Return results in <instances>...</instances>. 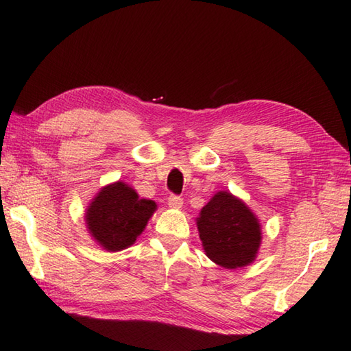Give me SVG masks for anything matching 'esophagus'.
Instances as JSON below:
<instances>
[{
    "instance_id": "34e87169",
    "label": "esophagus",
    "mask_w": 351,
    "mask_h": 351,
    "mask_svg": "<svg viewBox=\"0 0 351 351\" xmlns=\"http://www.w3.org/2000/svg\"><path fill=\"white\" fill-rule=\"evenodd\" d=\"M167 205L170 208H181L184 205V200L181 196H176V195H170L167 199Z\"/></svg>"
}]
</instances>
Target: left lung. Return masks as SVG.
Masks as SVG:
<instances>
[{
    "label": "left lung",
    "mask_w": 351,
    "mask_h": 351,
    "mask_svg": "<svg viewBox=\"0 0 351 351\" xmlns=\"http://www.w3.org/2000/svg\"><path fill=\"white\" fill-rule=\"evenodd\" d=\"M196 221L204 250L213 263L232 270L255 261L263 240L261 225L241 199L229 191L215 193Z\"/></svg>",
    "instance_id": "1"
}]
</instances>
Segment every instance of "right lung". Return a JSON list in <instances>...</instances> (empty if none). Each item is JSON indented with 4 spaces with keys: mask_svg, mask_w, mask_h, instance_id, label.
Masks as SVG:
<instances>
[{
    "mask_svg": "<svg viewBox=\"0 0 351 351\" xmlns=\"http://www.w3.org/2000/svg\"><path fill=\"white\" fill-rule=\"evenodd\" d=\"M156 210L154 200L140 199L128 184L106 185L86 211L88 234L102 249L119 252L136 243Z\"/></svg>",
    "mask_w": 351,
    "mask_h": 351,
    "instance_id": "obj_1",
    "label": "right lung"
}]
</instances>
